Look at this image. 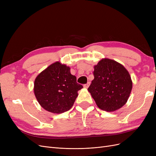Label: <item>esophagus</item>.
<instances>
[{
    "label": "esophagus",
    "instance_id": "esophagus-1",
    "mask_svg": "<svg viewBox=\"0 0 156 156\" xmlns=\"http://www.w3.org/2000/svg\"><path fill=\"white\" fill-rule=\"evenodd\" d=\"M90 84V82H88L87 84H84V87L85 88H87L88 87H89V85Z\"/></svg>",
    "mask_w": 156,
    "mask_h": 156
}]
</instances>
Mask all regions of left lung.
<instances>
[{
    "instance_id": "left-lung-1",
    "label": "left lung",
    "mask_w": 156,
    "mask_h": 156,
    "mask_svg": "<svg viewBox=\"0 0 156 156\" xmlns=\"http://www.w3.org/2000/svg\"><path fill=\"white\" fill-rule=\"evenodd\" d=\"M94 79L88 92L101 109L112 112L124 106L129 97L132 81L127 69L116 61L105 58L94 66Z\"/></svg>"
}]
</instances>
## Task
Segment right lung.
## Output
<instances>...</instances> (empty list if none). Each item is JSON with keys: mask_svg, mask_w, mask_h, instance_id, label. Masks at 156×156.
<instances>
[{"mask_svg": "<svg viewBox=\"0 0 156 156\" xmlns=\"http://www.w3.org/2000/svg\"><path fill=\"white\" fill-rule=\"evenodd\" d=\"M83 87L65 64L56 62L35 79L34 91L40 105L49 112L60 114L69 111Z\"/></svg>", "mask_w": 156, "mask_h": 156, "instance_id": "obj_1", "label": "right lung"}]
</instances>
